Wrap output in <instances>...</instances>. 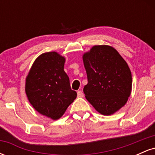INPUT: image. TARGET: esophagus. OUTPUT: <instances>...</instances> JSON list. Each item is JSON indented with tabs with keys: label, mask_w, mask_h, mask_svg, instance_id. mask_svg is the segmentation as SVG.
Here are the masks:
<instances>
[{
	"label": "esophagus",
	"mask_w": 155,
	"mask_h": 155,
	"mask_svg": "<svg viewBox=\"0 0 155 155\" xmlns=\"http://www.w3.org/2000/svg\"><path fill=\"white\" fill-rule=\"evenodd\" d=\"M77 96L79 97H84V93L82 92V91H81V90H79V91H77Z\"/></svg>",
	"instance_id": "obj_1"
}]
</instances>
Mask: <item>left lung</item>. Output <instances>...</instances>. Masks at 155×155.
<instances>
[{
    "mask_svg": "<svg viewBox=\"0 0 155 155\" xmlns=\"http://www.w3.org/2000/svg\"><path fill=\"white\" fill-rule=\"evenodd\" d=\"M87 84L85 97L97 112L109 116L127 102L132 90L130 69L120 53L108 45H95L84 53Z\"/></svg>",
    "mask_w": 155,
    "mask_h": 155,
    "instance_id": "obj_1",
    "label": "left lung"
}]
</instances>
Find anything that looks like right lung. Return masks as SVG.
Instances as JSON below:
<instances>
[{
  "label": "right lung",
  "instance_id": "right-lung-1",
  "mask_svg": "<svg viewBox=\"0 0 155 155\" xmlns=\"http://www.w3.org/2000/svg\"><path fill=\"white\" fill-rule=\"evenodd\" d=\"M65 58L56 51L39 55L25 79V93L35 111L58 120L75 100L69 77L64 71Z\"/></svg>",
  "mask_w": 155,
  "mask_h": 155
}]
</instances>
